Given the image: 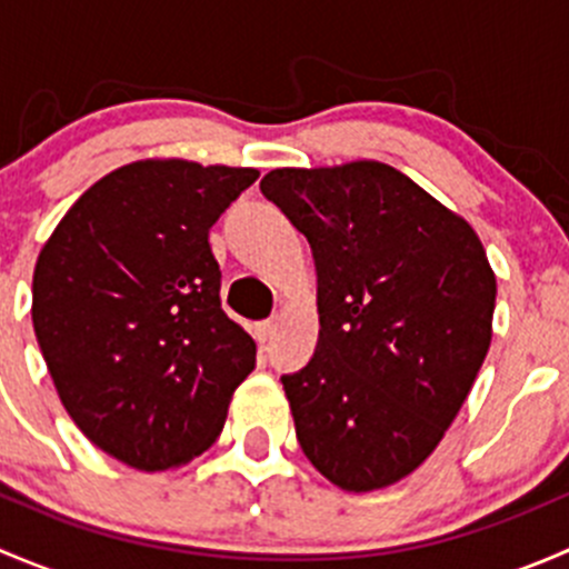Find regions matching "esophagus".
I'll return each instance as SVG.
<instances>
[{"label":"esophagus","instance_id":"esophagus-1","mask_svg":"<svg viewBox=\"0 0 569 569\" xmlns=\"http://www.w3.org/2000/svg\"><path fill=\"white\" fill-rule=\"evenodd\" d=\"M274 327H278V325H274V321L272 319H269V321H261V325H256V336H258V341H269V338H272L274 336Z\"/></svg>","mask_w":569,"mask_h":569}]
</instances>
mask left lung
<instances>
[{
	"mask_svg": "<svg viewBox=\"0 0 569 569\" xmlns=\"http://www.w3.org/2000/svg\"><path fill=\"white\" fill-rule=\"evenodd\" d=\"M261 192L317 261V352L280 377L300 449L341 490L391 487L438 449L490 349L479 233L375 159L269 170Z\"/></svg>",
	"mask_w": 569,
	"mask_h": 569,
	"instance_id": "1",
	"label": "left lung"
}]
</instances>
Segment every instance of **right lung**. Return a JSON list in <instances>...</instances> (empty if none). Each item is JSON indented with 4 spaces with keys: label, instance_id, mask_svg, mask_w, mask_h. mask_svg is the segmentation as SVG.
I'll return each mask as SVG.
<instances>
[{
    "label": "right lung",
    "instance_id": "obj_1",
    "mask_svg": "<svg viewBox=\"0 0 569 569\" xmlns=\"http://www.w3.org/2000/svg\"><path fill=\"white\" fill-rule=\"evenodd\" d=\"M256 168L137 159L93 183L38 252L32 327L84 438L137 470L217 438L256 341L220 302L209 228Z\"/></svg>",
    "mask_w": 569,
    "mask_h": 569
}]
</instances>
